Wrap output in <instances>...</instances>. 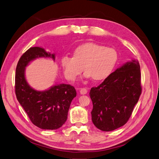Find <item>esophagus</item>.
Masks as SVG:
<instances>
[{"label": "esophagus", "instance_id": "1", "mask_svg": "<svg viewBox=\"0 0 159 159\" xmlns=\"http://www.w3.org/2000/svg\"><path fill=\"white\" fill-rule=\"evenodd\" d=\"M80 92L81 94L82 95H85L88 93V89L86 88H81L80 90Z\"/></svg>", "mask_w": 159, "mask_h": 159}]
</instances>
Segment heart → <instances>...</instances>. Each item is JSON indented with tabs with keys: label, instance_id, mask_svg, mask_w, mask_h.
<instances>
[{
	"label": "heart",
	"instance_id": "b5f03b06",
	"mask_svg": "<svg viewBox=\"0 0 159 159\" xmlns=\"http://www.w3.org/2000/svg\"><path fill=\"white\" fill-rule=\"evenodd\" d=\"M118 60L117 52L113 48L96 43H86L77 47L73 57L64 56L61 64L65 76L74 81L85 71L86 78H92L95 82L107 79L112 74Z\"/></svg>",
	"mask_w": 159,
	"mask_h": 159
}]
</instances>
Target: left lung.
Listing matches in <instances>:
<instances>
[{
    "label": "left lung",
    "mask_w": 159,
    "mask_h": 159,
    "mask_svg": "<svg viewBox=\"0 0 159 159\" xmlns=\"http://www.w3.org/2000/svg\"><path fill=\"white\" fill-rule=\"evenodd\" d=\"M141 70L133 60L117 68L98 87L91 88L93 103L91 119L103 131H111L124 125L131 117L141 94Z\"/></svg>",
    "instance_id": "obj_1"
}]
</instances>
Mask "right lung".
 Wrapping results in <instances>:
<instances>
[{
  "instance_id": "add662e5",
  "label": "right lung",
  "mask_w": 159,
  "mask_h": 159,
  "mask_svg": "<svg viewBox=\"0 0 159 159\" xmlns=\"http://www.w3.org/2000/svg\"><path fill=\"white\" fill-rule=\"evenodd\" d=\"M38 57H51L54 60L55 54L40 47H32L24 53L16 68L15 93L18 102L34 125L42 129L55 130L66 121L76 91L73 86L64 84L42 91L31 88L25 78V68Z\"/></svg>"
}]
</instances>
